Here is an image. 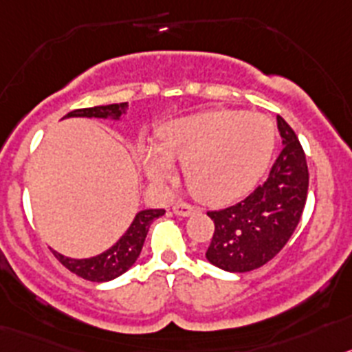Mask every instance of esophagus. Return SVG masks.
Wrapping results in <instances>:
<instances>
[{"mask_svg": "<svg viewBox=\"0 0 352 352\" xmlns=\"http://www.w3.org/2000/svg\"><path fill=\"white\" fill-rule=\"evenodd\" d=\"M195 212H196V207L186 204V201H177V204L173 205V214L182 215V217H188V215L195 214Z\"/></svg>", "mask_w": 352, "mask_h": 352, "instance_id": "esophagus-1", "label": "esophagus"}]
</instances>
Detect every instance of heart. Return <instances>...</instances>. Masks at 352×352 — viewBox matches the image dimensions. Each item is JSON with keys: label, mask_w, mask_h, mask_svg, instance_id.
I'll list each match as a JSON object with an SVG mask.
<instances>
[{"label": "heart", "mask_w": 352, "mask_h": 352, "mask_svg": "<svg viewBox=\"0 0 352 352\" xmlns=\"http://www.w3.org/2000/svg\"><path fill=\"white\" fill-rule=\"evenodd\" d=\"M275 147L274 122L261 113L208 110L180 117L160 131V148L144 151L151 179L164 180L182 161L189 189L208 204L247 192L265 173Z\"/></svg>", "instance_id": "obj_1"}]
</instances>
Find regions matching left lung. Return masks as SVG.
<instances>
[{
    "instance_id": "1",
    "label": "left lung",
    "mask_w": 352,
    "mask_h": 352,
    "mask_svg": "<svg viewBox=\"0 0 352 352\" xmlns=\"http://www.w3.org/2000/svg\"><path fill=\"white\" fill-rule=\"evenodd\" d=\"M283 151L268 179L236 205L210 210L214 236L207 259L226 272H251L280 252L302 217L309 191V168L296 133L277 116Z\"/></svg>"
}]
</instances>
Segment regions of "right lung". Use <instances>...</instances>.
<instances>
[{
  "instance_id": "right-lung-1",
  "label": "right lung",
  "mask_w": 352,
  "mask_h": 352,
  "mask_svg": "<svg viewBox=\"0 0 352 352\" xmlns=\"http://www.w3.org/2000/svg\"><path fill=\"white\" fill-rule=\"evenodd\" d=\"M126 109H128V103H113V105H101L93 107V109H78L66 113L65 117H98V119H109L110 117V119L119 121L122 113H126ZM163 214V208L140 210L135 215L131 226L128 228L124 235L117 240L110 249H107L101 254L93 256V258L74 259L56 251L52 252L61 261V265H65L69 272H74L78 277L91 280V283H107V280H112V278L128 272L135 265L137 258L140 256L142 247H144L148 226Z\"/></svg>"
}]
</instances>
